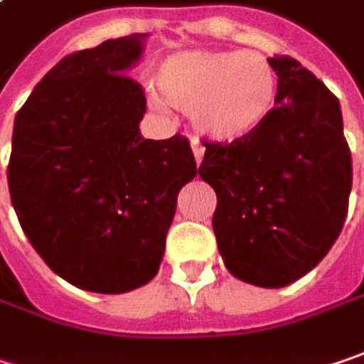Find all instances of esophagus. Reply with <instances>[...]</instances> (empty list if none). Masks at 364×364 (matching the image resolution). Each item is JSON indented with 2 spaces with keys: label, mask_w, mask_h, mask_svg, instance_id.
<instances>
[{
  "label": "esophagus",
  "mask_w": 364,
  "mask_h": 364,
  "mask_svg": "<svg viewBox=\"0 0 364 364\" xmlns=\"http://www.w3.org/2000/svg\"><path fill=\"white\" fill-rule=\"evenodd\" d=\"M192 154H194L196 164H200V161H203V155H205V147H203V145H198L196 141H192Z\"/></svg>",
  "instance_id": "1"
}]
</instances>
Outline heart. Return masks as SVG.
I'll list each match as a JSON object with an SVG mask.
<instances>
[{
  "label": "heart",
  "instance_id": "obj_1",
  "mask_svg": "<svg viewBox=\"0 0 364 364\" xmlns=\"http://www.w3.org/2000/svg\"><path fill=\"white\" fill-rule=\"evenodd\" d=\"M164 104L191 114L215 141H242L270 117L279 73L258 50H188L166 59L155 75Z\"/></svg>",
  "mask_w": 364,
  "mask_h": 364
}]
</instances>
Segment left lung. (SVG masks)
<instances>
[{"label":"left lung","mask_w":364,"mask_h":364,"mask_svg":"<svg viewBox=\"0 0 364 364\" xmlns=\"http://www.w3.org/2000/svg\"><path fill=\"white\" fill-rule=\"evenodd\" d=\"M279 96L242 141H203L198 176L213 186V231L240 281L279 289L316 268L338 240L353 188V157L338 98L303 65L270 57Z\"/></svg>","instance_id":"8db88e82"}]
</instances>
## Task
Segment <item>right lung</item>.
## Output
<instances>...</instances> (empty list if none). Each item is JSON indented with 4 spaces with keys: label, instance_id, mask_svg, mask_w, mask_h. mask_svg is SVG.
Wrapping results in <instances>:
<instances>
[{
    "label": "right lung",
    "instance_id": "obj_1",
    "mask_svg": "<svg viewBox=\"0 0 364 364\" xmlns=\"http://www.w3.org/2000/svg\"><path fill=\"white\" fill-rule=\"evenodd\" d=\"M143 36L63 57L18 110L8 186L28 242L77 289L117 295L157 274L180 188L196 176L188 139H143V87L124 75Z\"/></svg>",
    "mask_w": 364,
    "mask_h": 364
}]
</instances>
